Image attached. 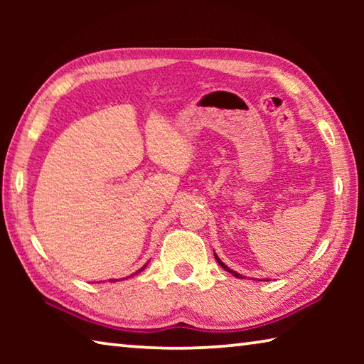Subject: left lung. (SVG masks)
I'll use <instances>...</instances> for the list:
<instances>
[{
  "instance_id": "8db88e82",
  "label": "left lung",
  "mask_w": 364,
  "mask_h": 364,
  "mask_svg": "<svg viewBox=\"0 0 364 364\" xmlns=\"http://www.w3.org/2000/svg\"><path fill=\"white\" fill-rule=\"evenodd\" d=\"M213 254H215V252H213ZM215 260H217V262L220 263V267H221V268H223V269H226V271H230V273H231V274L234 276V278H239V279H244V278H245V276H242V274H239V273H237V271H234V269H231L230 267H226V264H225L223 262H221V260H220V257H218L217 254H215Z\"/></svg>"
}]
</instances>
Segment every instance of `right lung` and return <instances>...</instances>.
I'll list each match as a JSON object with an SVG mask.
<instances>
[{"mask_svg":"<svg viewBox=\"0 0 364 364\" xmlns=\"http://www.w3.org/2000/svg\"><path fill=\"white\" fill-rule=\"evenodd\" d=\"M144 268H146V264H144V267H143V268H141V269H139V271H143V269H144ZM139 271H136V274H138V273H139ZM125 279H127V278H125ZM109 281H110V282H115V281H117V279H109Z\"/></svg>","mask_w":364,"mask_h":364,"instance_id":"right-lung-1","label":"right lung"}]
</instances>
